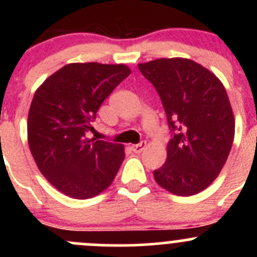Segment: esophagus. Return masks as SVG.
<instances>
[{
	"label": "esophagus",
	"mask_w": 257,
	"mask_h": 257,
	"mask_svg": "<svg viewBox=\"0 0 257 257\" xmlns=\"http://www.w3.org/2000/svg\"><path fill=\"white\" fill-rule=\"evenodd\" d=\"M145 147H147V142H141L139 144L132 145L131 148L134 153H142L145 149Z\"/></svg>",
	"instance_id": "obj_1"
}]
</instances>
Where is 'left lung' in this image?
<instances>
[{
	"label": "left lung",
	"mask_w": 257,
	"mask_h": 257,
	"mask_svg": "<svg viewBox=\"0 0 257 257\" xmlns=\"http://www.w3.org/2000/svg\"><path fill=\"white\" fill-rule=\"evenodd\" d=\"M138 68L157 89L173 133L167 162L154 170L155 181L175 195H195L216 179L234 142L225 87L191 59L160 58Z\"/></svg>",
	"instance_id": "8db88e82"
}]
</instances>
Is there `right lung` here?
Segmentation results:
<instances>
[{"instance_id": "add662e5", "label": "right lung", "mask_w": 257, "mask_h": 257, "mask_svg": "<svg viewBox=\"0 0 257 257\" xmlns=\"http://www.w3.org/2000/svg\"><path fill=\"white\" fill-rule=\"evenodd\" d=\"M124 64L71 63L36 90L27 120L28 145L38 169L61 193L89 199L112 184L124 147L88 139L98 109L131 74Z\"/></svg>"}]
</instances>
